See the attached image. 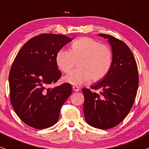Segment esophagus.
<instances>
[{
	"label": "esophagus",
	"mask_w": 149,
	"mask_h": 149,
	"mask_svg": "<svg viewBox=\"0 0 149 149\" xmlns=\"http://www.w3.org/2000/svg\"><path fill=\"white\" fill-rule=\"evenodd\" d=\"M72 88H73V91H76V92H77V91H80V88L78 87V86H73V87H72Z\"/></svg>",
	"instance_id": "34e87169"
}]
</instances>
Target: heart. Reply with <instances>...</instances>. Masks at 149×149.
I'll use <instances>...</instances> for the list:
<instances>
[{"mask_svg":"<svg viewBox=\"0 0 149 149\" xmlns=\"http://www.w3.org/2000/svg\"><path fill=\"white\" fill-rule=\"evenodd\" d=\"M113 61L111 49L91 37H81L72 43L71 50H58L56 55L57 66L68 73L76 66L79 68L63 78L65 83L81 85L92 80L94 82L105 77Z\"/></svg>","mask_w":149,"mask_h":149,"instance_id":"1","label":"heart"}]
</instances>
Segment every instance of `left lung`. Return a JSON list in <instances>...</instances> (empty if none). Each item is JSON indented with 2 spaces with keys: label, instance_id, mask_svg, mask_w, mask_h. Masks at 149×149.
I'll list each match as a JSON object with an SVG mask.
<instances>
[{
  "label": "left lung",
  "instance_id": "1",
  "mask_svg": "<svg viewBox=\"0 0 149 149\" xmlns=\"http://www.w3.org/2000/svg\"><path fill=\"white\" fill-rule=\"evenodd\" d=\"M112 47L113 61L110 71L100 82L83 88V112L88 125L102 130L116 127L127 117L134 102L139 86L137 64L124 42L105 34ZM100 90V93L94 91Z\"/></svg>",
  "mask_w": 149,
  "mask_h": 149
}]
</instances>
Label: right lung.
I'll list each match as a JSON object with an SVG mask.
<instances>
[{"label": "right lung", "instance_id": "1", "mask_svg": "<svg viewBox=\"0 0 149 149\" xmlns=\"http://www.w3.org/2000/svg\"><path fill=\"white\" fill-rule=\"evenodd\" d=\"M72 40L56 34H41L27 41L15 58L9 74L10 99L26 125L42 130L56 123L61 106L71 95L69 83L47 88L61 73L56 55Z\"/></svg>", "mask_w": 149, "mask_h": 149}]
</instances>
